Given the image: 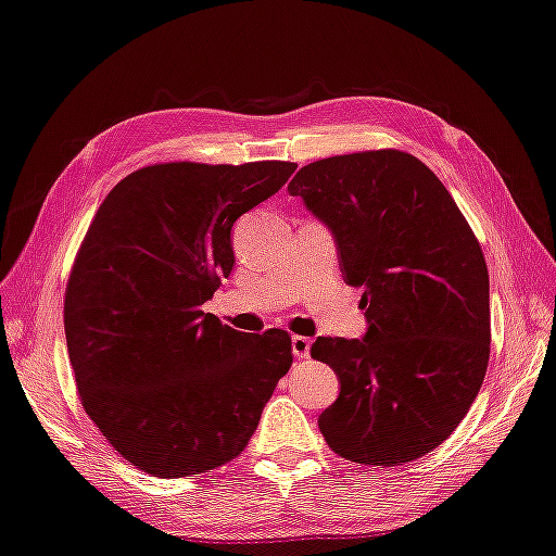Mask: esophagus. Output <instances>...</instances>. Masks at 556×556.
Listing matches in <instances>:
<instances>
[{
  "mask_svg": "<svg viewBox=\"0 0 556 556\" xmlns=\"http://www.w3.org/2000/svg\"><path fill=\"white\" fill-rule=\"evenodd\" d=\"M290 345H292V355H295L298 361H302V358H307V355H309L312 341L307 337H292Z\"/></svg>",
  "mask_w": 556,
  "mask_h": 556,
  "instance_id": "obj_1",
  "label": "esophagus"
}]
</instances>
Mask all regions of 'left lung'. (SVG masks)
<instances>
[{"label":"left lung","instance_id":"obj_1","mask_svg":"<svg viewBox=\"0 0 556 556\" xmlns=\"http://www.w3.org/2000/svg\"><path fill=\"white\" fill-rule=\"evenodd\" d=\"M288 191L329 227L368 321L363 339L312 343V358L341 382L319 416L324 441L358 465L431 453L469 412L489 365V270L475 232L441 179L400 150L312 162Z\"/></svg>","mask_w":556,"mask_h":556}]
</instances>
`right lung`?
Instances as JSON below:
<instances>
[{"label": "right lung", "instance_id": "obj_1", "mask_svg": "<svg viewBox=\"0 0 556 556\" xmlns=\"http://www.w3.org/2000/svg\"><path fill=\"white\" fill-rule=\"evenodd\" d=\"M295 169L144 166L93 217L65 292L70 363L84 412L142 472L176 479L235 459L290 370L288 331H237L203 305L232 274L237 217Z\"/></svg>", "mask_w": 556, "mask_h": 556}]
</instances>
